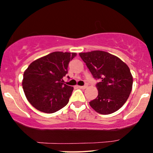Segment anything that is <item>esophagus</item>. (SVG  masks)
Masks as SVG:
<instances>
[{
    "mask_svg": "<svg viewBox=\"0 0 153 153\" xmlns=\"http://www.w3.org/2000/svg\"><path fill=\"white\" fill-rule=\"evenodd\" d=\"M87 85H83V86H78V88H80V89H85V88H87Z\"/></svg>",
    "mask_w": 153,
    "mask_h": 153,
    "instance_id": "obj_1",
    "label": "esophagus"
}]
</instances>
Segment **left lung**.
Instances as JSON below:
<instances>
[{"instance_id":"obj_1","label":"left lung","mask_w":153,"mask_h":153,"mask_svg":"<svg viewBox=\"0 0 153 153\" xmlns=\"http://www.w3.org/2000/svg\"><path fill=\"white\" fill-rule=\"evenodd\" d=\"M82 61L100 82L96 84L98 96L90 102L94 110L109 114L126 103L133 86V77L128 65L116 56L102 51L79 53Z\"/></svg>"}]
</instances>
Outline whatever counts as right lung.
Returning a JSON list of instances; mask_svg holds the SVG:
<instances>
[{"label": "right lung", "instance_id": "add662e5", "mask_svg": "<svg viewBox=\"0 0 153 153\" xmlns=\"http://www.w3.org/2000/svg\"><path fill=\"white\" fill-rule=\"evenodd\" d=\"M76 53L55 51L38 59L24 72L22 88L27 99L44 113L59 111L68 103L73 88L64 84L68 63Z\"/></svg>", "mask_w": 153, "mask_h": 153}]
</instances>
